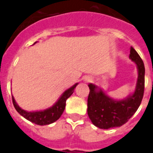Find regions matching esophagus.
<instances>
[{"mask_svg": "<svg viewBox=\"0 0 153 153\" xmlns=\"http://www.w3.org/2000/svg\"><path fill=\"white\" fill-rule=\"evenodd\" d=\"M92 80V78H91V77H86V78H85V82H91V81Z\"/></svg>", "mask_w": 153, "mask_h": 153, "instance_id": "34e87169", "label": "esophagus"}]
</instances>
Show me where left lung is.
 Segmentation results:
<instances>
[{
	"label": "left lung",
	"mask_w": 153,
	"mask_h": 153,
	"mask_svg": "<svg viewBox=\"0 0 153 153\" xmlns=\"http://www.w3.org/2000/svg\"><path fill=\"white\" fill-rule=\"evenodd\" d=\"M129 58L137 66L138 79L135 89L123 100H114L102 88L89 83L87 112L92 123L101 129L122 126L139 107L145 88V66L142 58L133 47H131Z\"/></svg>",
	"instance_id": "obj_1"
}]
</instances>
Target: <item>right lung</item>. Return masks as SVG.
Segmentation results:
<instances>
[{"label": "right lung", "instance_id": "obj_1", "mask_svg": "<svg viewBox=\"0 0 153 153\" xmlns=\"http://www.w3.org/2000/svg\"><path fill=\"white\" fill-rule=\"evenodd\" d=\"M36 43H37V42H36ZM78 84L79 83L74 84L73 86L65 91L63 92V94L60 96V98L57 100V102H55L52 106L46 109V110H39V111H27V110H23L17 104V102H15V100L13 96H12V102H13V105L15 106V110H17L18 113L20 115H22L23 117H25L26 120H29L32 123L38 124V125L51 124L55 122L56 120H57L59 118L61 117L65 109L66 100L72 95L74 88L77 86Z\"/></svg>", "mask_w": 153, "mask_h": 153}]
</instances>
